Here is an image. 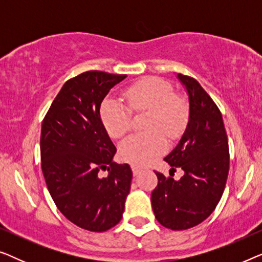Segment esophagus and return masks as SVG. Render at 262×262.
<instances>
[{"label":"esophagus","instance_id":"34e87169","mask_svg":"<svg viewBox=\"0 0 262 262\" xmlns=\"http://www.w3.org/2000/svg\"><path fill=\"white\" fill-rule=\"evenodd\" d=\"M141 168H139V167H137V166H132V171H134V175H135V177H137V175L139 174V173H141Z\"/></svg>","mask_w":262,"mask_h":262}]
</instances>
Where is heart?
Returning a JSON list of instances; mask_svg holds the SVG:
<instances>
[{
  "label": "heart",
  "mask_w": 262,
  "mask_h": 262,
  "mask_svg": "<svg viewBox=\"0 0 262 262\" xmlns=\"http://www.w3.org/2000/svg\"><path fill=\"white\" fill-rule=\"evenodd\" d=\"M124 98L127 106L119 100L106 98L100 107V117L111 137L120 138L131 127V111H148L144 127L149 131L131 135L119 146L124 161L146 166L166 150L163 134L173 138L184 130L188 120V106L174 94L170 83L156 76H146L131 83L124 91Z\"/></svg>",
  "instance_id": "heart-1"
}]
</instances>
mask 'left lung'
Segmentation results:
<instances>
[{"label": "left lung", "mask_w": 262, "mask_h": 262, "mask_svg": "<svg viewBox=\"0 0 262 262\" xmlns=\"http://www.w3.org/2000/svg\"><path fill=\"white\" fill-rule=\"evenodd\" d=\"M189 100L188 124L179 144L164 161L171 170L181 168L184 177L156 173L151 193L156 220L171 230H186L205 221L220 203L229 173V145L223 118L198 81L178 74Z\"/></svg>", "instance_id": "1"}]
</instances>
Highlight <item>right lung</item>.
<instances>
[{
  "label": "right lung",
  "instance_id": "1",
  "mask_svg": "<svg viewBox=\"0 0 262 262\" xmlns=\"http://www.w3.org/2000/svg\"><path fill=\"white\" fill-rule=\"evenodd\" d=\"M126 75L91 70L68 80L42 120L41 170L58 210L77 227L102 232L119 223L132 170L117 164L100 106ZM100 170L109 177L100 178Z\"/></svg>",
  "mask_w": 262,
  "mask_h": 262
}]
</instances>
